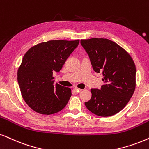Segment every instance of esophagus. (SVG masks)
Instances as JSON below:
<instances>
[{
	"instance_id": "34e87169",
	"label": "esophagus",
	"mask_w": 149,
	"mask_h": 149,
	"mask_svg": "<svg viewBox=\"0 0 149 149\" xmlns=\"http://www.w3.org/2000/svg\"><path fill=\"white\" fill-rule=\"evenodd\" d=\"M73 89L75 90V91H76V92H77V93H80V91H82V89H81V88H73Z\"/></svg>"
}]
</instances>
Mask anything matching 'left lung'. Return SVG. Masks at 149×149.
<instances>
[{
    "label": "left lung",
    "instance_id": "left-lung-1",
    "mask_svg": "<svg viewBox=\"0 0 149 149\" xmlns=\"http://www.w3.org/2000/svg\"><path fill=\"white\" fill-rule=\"evenodd\" d=\"M94 71L102 72L104 84L91 88V97L84 104L102 117L111 116L125 108L135 88L136 69L133 59L117 43L106 38L81 40Z\"/></svg>",
    "mask_w": 149,
    "mask_h": 149
}]
</instances>
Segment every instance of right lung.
Here are the masks:
<instances>
[{"instance_id":"1","label":"right lung","mask_w":149,"mask_h":149,"mask_svg":"<svg viewBox=\"0 0 149 149\" xmlns=\"http://www.w3.org/2000/svg\"><path fill=\"white\" fill-rule=\"evenodd\" d=\"M79 41L50 40L35 45L24 54L18 82L24 100L36 112L54 114L67 105L71 88L54 84L53 73L61 71Z\"/></svg>"}]
</instances>
